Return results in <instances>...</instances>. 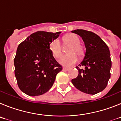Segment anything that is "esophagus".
Wrapping results in <instances>:
<instances>
[{"label": "esophagus", "instance_id": "34e87169", "mask_svg": "<svg viewBox=\"0 0 121 121\" xmlns=\"http://www.w3.org/2000/svg\"><path fill=\"white\" fill-rule=\"evenodd\" d=\"M69 70V69L67 68V67H63V71L66 72Z\"/></svg>", "mask_w": 121, "mask_h": 121}]
</instances>
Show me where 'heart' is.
<instances>
[{"instance_id": "1", "label": "heart", "mask_w": 121, "mask_h": 121, "mask_svg": "<svg viewBox=\"0 0 121 121\" xmlns=\"http://www.w3.org/2000/svg\"><path fill=\"white\" fill-rule=\"evenodd\" d=\"M66 46H69L67 49L68 55H64L59 60V63L66 67H70L77 61V56L84 55V49L80 43V40L75 34H69L63 38ZM49 49L53 56L59 58L63 54V48L60 41L58 39L53 40L49 44Z\"/></svg>"}]
</instances>
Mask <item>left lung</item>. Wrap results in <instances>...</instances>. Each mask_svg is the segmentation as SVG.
I'll list each match as a JSON object with an SVG mask.
<instances>
[{
	"label": "left lung",
	"instance_id": "8db88e82",
	"mask_svg": "<svg viewBox=\"0 0 121 121\" xmlns=\"http://www.w3.org/2000/svg\"><path fill=\"white\" fill-rule=\"evenodd\" d=\"M72 32L82 38L86 49L83 60L76 67L78 75L72 79V82L81 92L96 94L106 87L110 78L109 49L98 35L91 31L77 29Z\"/></svg>",
	"mask_w": 121,
	"mask_h": 121
}]
</instances>
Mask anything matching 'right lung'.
I'll return each mask as SVG.
<instances>
[{
    "instance_id": "obj_1",
    "label": "right lung",
    "mask_w": 121,
    "mask_h": 121,
    "mask_svg": "<svg viewBox=\"0 0 121 121\" xmlns=\"http://www.w3.org/2000/svg\"><path fill=\"white\" fill-rule=\"evenodd\" d=\"M60 33L37 31L18 45L14 58L15 76L18 87L25 94L35 96L47 92L62 70L49 49L50 43Z\"/></svg>"
}]
</instances>
